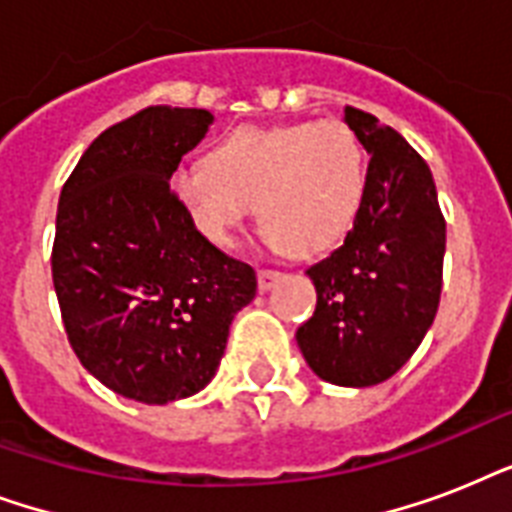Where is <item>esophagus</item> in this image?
<instances>
[{
	"label": "esophagus",
	"instance_id": "34e87169",
	"mask_svg": "<svg viewBox=\"0 0 512 512\" xmlns=\"http://www.w3.org/2000/svg\"><path fill=\"white\" fill-rule=\"evenodd\" d=\"M281 279H284V273L273 271V268H260V271H257V287H260V292L273 289Z\"/></svg>",
	"mask_w": 512,
	"mask_h": 512
}]
</instances>
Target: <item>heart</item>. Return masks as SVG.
Listing matches in <instances>:
<instances>
[{
    "label": "heart",
    "mask_w": 512,
    "mask_h": 512,
    "mask_svg": "<svg viewBox=\"0 0 512 512\" xmlns=\"http://www.w3.org/2000/svg\"><path fill=\"white\" fill-rule=\"evenodd\" d=\"M170 183L193 225L217 247H231L257 204L273 249L321 255L356 223L366 154L340 119L239 127L217 140L209 164H180Z\"/></svg>",
    "instance_id": "1"
}]
</instances>
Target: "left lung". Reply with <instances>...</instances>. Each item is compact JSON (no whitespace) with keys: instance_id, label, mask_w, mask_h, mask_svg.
<instances>
[{"instance_id":"8db88e82","label":"left lung","mask_w":512,"mask_h":512,"mask_svg":"<svg viewBox=\"0 0 512 512\" xmlns=\"http://www.w3.org/2000/svg\"><path fill=\"white\" fill-rule=\"evenodd\" d=\"M345 122L372 154L364 204L342 247L305 271L319 297L297 345L321 380L369 388L412 358L436 319L446 220L430 167L393 127L353 106Z\"/></svg>"}]
</instances>
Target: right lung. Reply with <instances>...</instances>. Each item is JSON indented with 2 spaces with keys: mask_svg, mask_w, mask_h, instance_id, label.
I'll use <instances>...</instances> for the list:
<instances>
[{
  "mask_svg": "<svg viewBox=\"0 0 512 512\" xmlns=\"http://www.w3.org/2000/svg\"><path fill=\"white\" fill-rule=\"evenodd\" d=\"M209 124L204 108H143L100 132L60 191L52 284L68 342L143 404L199 393L257 292L255 268L196 231L170 188Z\"/></svg>",
  "mask_w": 512,
  "mask_h": 512,
  "instance_id": "1",
  "label": "right lung"
}]
</instances>
